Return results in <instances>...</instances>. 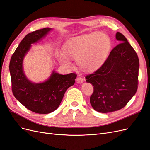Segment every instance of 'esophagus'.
<instances>
[{
    "label": "esophagus",
    "instance_id": "esophagus-1",
    "mask_svg": "<svg viewBox=\"0 0 150 150\" xmlns=\"http://www.w3.org/2000/svg\"><path fill=\"white\" fill-rule=\"evenodd\" d=\"M76 82L78 83H83L84 82V79L81 77H78L76 79Z\"/></svg>",
    "mask_w": 150,
    "mask_h": 150
}]
</instances>
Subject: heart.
<instances>
[{
  "instance_id": "heart-1",
  "label": "heart",
  "mask_w": 150,
  "mask_h": 150,
  "mask_svg": "<svg viewBox=\"0 0 150 150\" xmlns=\"http://www.w3.org/2000/svg\"><path fill=\"white\" fill-rule=\"evenodd\" d=\"M111 47V40L103 33L85 34L72 38L64 43L63 51L56 52V57L62 65L69 67L71 59L76 60L85 71H93L105 61Z\"/></svg>"
}]
</instances>
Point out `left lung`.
Here are the masks:
<instances>
[{"label":"left lung","instance_id":"1","mask_svg":"<svg viewBox=\"0 0 150 150\" xmlns=\"http://www.w3.org/2000/svg\"><path fill=\"white\" fill-rule=\"evenodd\" d=\"M116 39L121 43L112 50L99 69L86 76V82L94 86L91 105L102 113L125 107L138 89L137 54L121 33H116Z\"/></svg>","mask_w":150,"mask_h":150}]
</instances>
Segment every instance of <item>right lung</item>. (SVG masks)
Masks as SVG:
<instances>
[{
    "mask_svg": "<svg viewBox=\"0 0 150 150\" xmlns=\"http://www.w3.org/2000/svg\"><path fill=\"white\" fill-rule=\"evenodd\" d=\"M53 29L44 28L28 34L22 39L11 57L9 71L12 93L26 108L39 114H48L60 105L66 90L74 85L77 75L61 74L53 70L43 82L34 83L26 76L23 61L32 44L42 40Z\"/></svg>",
    "mask_w": 150,
    "mask_h": 150,
    "instance_id": "add662e5",
    "label": "right lung"
}]
</instances>
